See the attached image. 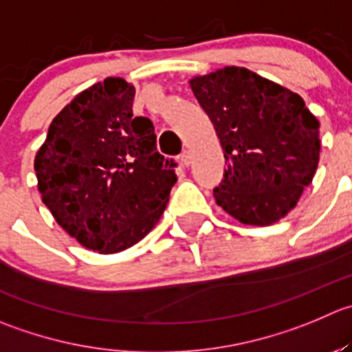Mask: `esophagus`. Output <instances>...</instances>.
<instances>
[{
	"mask_svg": "<svg viewBox=\"0 0 352 352\" xmlns=\"http://www.w3.org/2000/svg\"><path fill=\"white\" fill-rule=\"evenodd\" d=\"M190 162H192V155H190V151H184L182 155H180V163H182L184 166H189Z\"/></svg>",
	"mask_w": 352,
	"mask_h": 352,
	"instance_id": "obj_1",
	"label": "esophagus"
}]
</instances>
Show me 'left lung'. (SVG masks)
I'll use <instances>...</instances> for the list:
<instances>
[{"label":"left lung","mask_w":352,"mask_h":352,"mask_svg":"<svg viewBox=\"0 0 352 352\" xmlns=\"http://www.w3.org/2000/svg\"><path fill=\"white\" fill-rule=\"evenodd\" d=\"M189 85L223 149L218 206L245 225L282 220L318 168V118L299 94L244 67L196 75Z\"/></svg>","instance_id":"left-lung-1"}]
</instances>
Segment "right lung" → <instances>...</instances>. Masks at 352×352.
Segmentation results:
<instances>
[{"instance_id": "right-lung-1", "label": "right lung", "mask_w": 352, "mask_h": 352, "mask_svg": "<svg viewBox=\"0 0 352 352\" xmlns=\"http://www.w3.org/2000/svg\"><path fill=\"white\" fill-rule=\"evenodd\" d=\"M135 87L107 77L78 93L36 153L41 199L84 248L113 254L158 223L177 182L175 163L156 151L149 118L134 117Z\"/></svg>"}]
</instances>
